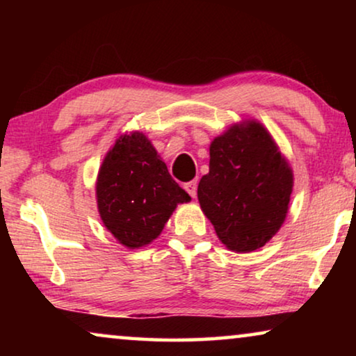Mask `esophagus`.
Instances as JSON below:
<instances>
[{"label": "esophagus", "mask_w": 356, "mask_h": 356, "mask_svg": "<svg viewBox=\"0 0 356 356\" xmlns=\"http://www.w3.org/2000/svg\"><path fill=\"white\" fill-rule=\"evenodd\" d=\"M183 188L186 189L188 194H189V196H191V197H196V196H197V181H196V179H194V181L184 183Z\"/></svg>", "instance_id": "esophagus-1"}]
</instances>
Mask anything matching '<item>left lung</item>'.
Wrapping results in <instances>:
<instances>
[{
    "instance_id": "obj_1",
    "label": "left lung",
    "mask_w": 356,
    "mask_h": 356,
    "mask_svg": "<svg viewBox=\"0 0 356 356\" xmlns=\"http://www.w3.org/2000/svg\"><path fill=\"white\" fill-rule=\"evenodd\" d=\"M293 175L264 126H232L211 144L209 173L197 186L204 213L228 250L250 252L279 232Z\"/></svg>"
}]
</instances>
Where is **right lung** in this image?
Returning a JSON list of instances; mask_svg holds the SVG:
<instances>
[{
	"label": "right lung",
	"instance_id": "right-lung-1",
	"mask_svg": "<svg viewBox=\"0 0 356 356\" xmlns=\"http://www.w3.org/2000/svg\"><path fill=\"white\" fill-rule=\"evenodd\" d=\"M189 194L170 177L167 165L143 133L121 136L97 178V202L105 227L121 245H149Z\"/></svg>",
	"mask_w": 356,
	"mask_h": 356
}]
</instances>
